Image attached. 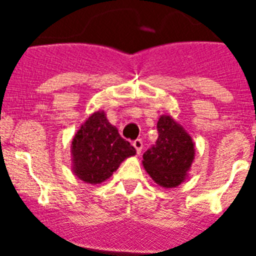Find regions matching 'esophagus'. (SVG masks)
<instances>
[{"label": "esophagus", "instance_id": "34e87169", "mask_svg": "<svg viewBox=\"0 0 256 256\" xmlns=\"http://www.w3.org/2000/svg\"><path fill=\"white\" fill-rule=\"evenodd\" d=\"M133 148H136V151H137V154H141L142 148H144V142H142V140H136V141H133Z\"/></svg>", "mask_w": 256, "mask_h": 256}]
</instances>
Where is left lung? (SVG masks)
<instances>
[{"label": "left lung", "instance_id": "8db88e82", "mask_svg": "<svg viewBox=\"0 0 256 256\" xmlns=\"http://www.w3.org/2000/svg\"><path fill=\"white\" fill-rule=\"evenodd\" d=\"M156 144L144 154V170L154 182L164 188H174L188 180L195 160V144L191 136L169 115L158 120Z\"/></svg>", "mask_w": 256, "mask_h": 256}]
</instances>
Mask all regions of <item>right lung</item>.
<instances>
[{"label":"right lung","mask_w":256,"mask_h":256,"mask_svg":"<svg viewBox=\"0 0 256 256\" xmlns=\"http://www.w3.org/2000/svg\"><path fill=\"white\" fill-rule=\"evenodd\" d=\"M72 170L90 184H100L112 176L119 165L136 148L122 138L118 128L110 124L104 110L91 114L72 141Z\"/></svg>","instance_id":"add662e5"}]
</instances>
